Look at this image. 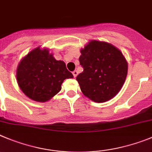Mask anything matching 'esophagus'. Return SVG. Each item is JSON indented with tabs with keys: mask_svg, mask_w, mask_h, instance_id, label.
I'll use <instances>...</instances> for the list:
<instances>
[{
	"mask_svg": "<svg viewBox=\"0 0 152 152\" xmlns=\"http://www.w3.org/2000/svg\"><path fill=\"white\" fill-rule=\"evenodd\" d=\"M72 74H73L74 77H76L77 76V75H78V72H77V71H74V72H72Z\"/></svg>",
	"mask_w": 152,
	"mask_h": 152,
	"instance_id": "34e87169",
	"label": "esophagus"
}]
</instances>
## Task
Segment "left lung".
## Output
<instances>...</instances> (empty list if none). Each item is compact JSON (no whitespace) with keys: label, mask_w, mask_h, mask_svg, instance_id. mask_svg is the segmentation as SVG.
I'll return each instance as SVG.
<instances>
[{"label":"left lung","mask_w":152,"mask_h":152,"mask_svg":"<svg viewBox=\"0 0 152 152\" xmlns=\"http://www.w3.org/2000/svg\"><path fill=\"white\" fill-rule=\"evenodd\" d=\"M83 71L76 77L83 94L95 102H105L119 93L127 75L128 64L119 49L92 40L80 49Z\"/></svg>","instance_id":"8db88e82"}]
</instances>
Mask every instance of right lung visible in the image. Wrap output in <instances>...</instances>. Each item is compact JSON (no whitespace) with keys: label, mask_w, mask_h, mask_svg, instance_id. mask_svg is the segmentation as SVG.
<instances>
[{"label":"right lung","mask_w":152,"mask_h":152,"mask_svg":"<svg viewBox=\"0 0 152 152\" xmlns=\"http://www.w3.org/2000/svg\"><path fill=\"white\" fill-rule=\"evenodd\" d=\"M74 76L63 61L56 60L49 49L38 47L21 59L16 69V80L26 96L45 102L62 89L64 80Z\"/></svg>","instance_id":"obj_1"}]
</instances>
